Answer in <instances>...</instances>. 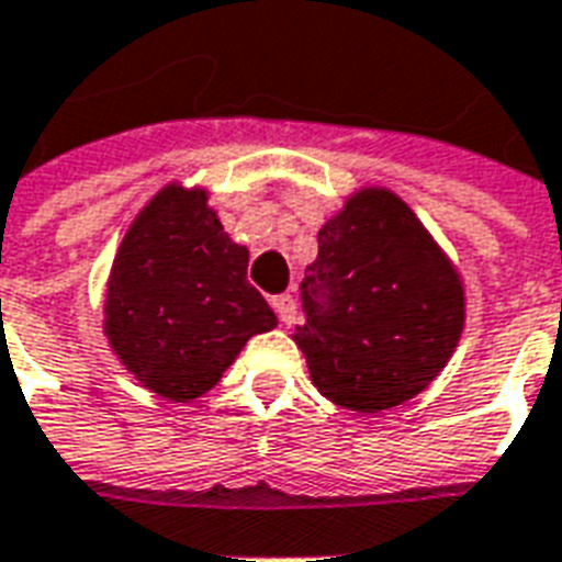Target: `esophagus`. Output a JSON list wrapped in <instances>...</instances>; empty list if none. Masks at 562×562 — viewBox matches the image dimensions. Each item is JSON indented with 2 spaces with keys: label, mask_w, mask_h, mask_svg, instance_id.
<instances>
[{
  "label": "esophagus",
  "mask_w": 562,
  "mask_h": 562,
  "mask_svg": "<svg viewBox=\"0 0 562 562\" xmlns=\"http://www.w3.org/2000/svg\"><path fill=\"white\" fill-rule=\"evenodd\" d=\"M270 306H273V313H277V318H280V324H289L294 322V313H297V306H294V297L292 294H277L273 301H270Z\"/></svg>",
  "instance_id": "34e87169"
}]
</instances>
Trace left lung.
<instances>
[{
	"label": "left lung",
	"mask_w": 562,
	"mask_h": 562,
	"mask_svg": "<svg viewBox=\"0 0 562 562\" xmlns=\"http://www.w3.org/2000/svg\"><path fill=\"white\" fill-rule=\"evenodd\" d=\"M294 342L313 384L360 414L396 408L438 378L464 330V285L396 193L366 187L318 228Z\"/></svg>",
	"instance_id": "8db88e82"
}]
</instances>
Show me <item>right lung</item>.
Returning a JSON list of instances; mask_svg holds the SVG:
<instances>
[{
  "label": "right lung",
  "mask_w": 562,
  "mask_h": 562,
  "mask_svg": "<svg viewBox=\"0 0 562 562\" xmlns=\"http://www.w3.org/2000/svg\"><path fill=\"white\" fill-rule=\"evenodd\" d=\"M247 261L202 187H164L136 214L112 261L103 334L139 384L169 402L199 398L249 336L277 327Z\"/></svg>",
  "instance_id": "1"
}]
</instances>
